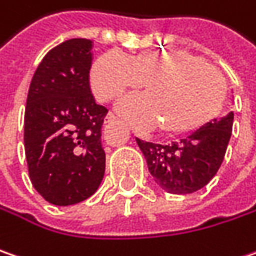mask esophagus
<instances>
[{"instance_id": "34e87169", "label": "esophagus", "mask_w": 256, "mask_h": 256, "mask_svg": "<svg viewBox=\"0 0 256 256\" xmlns=\"http://www.w3.org/2000/svg\"><path fill=\"white\" fill-rule=\"evenodd\" d=\"M120 120L115 114H112V112H109L108 115H106V118H105V124H114V122H116Z\"/></svg>"}]
</instances>
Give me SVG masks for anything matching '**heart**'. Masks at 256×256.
Returning a JSON list of instances; mask_svg holds the SVG:
<instances>
[{
    "mask_svg": "<svg viewBox=\"0 0 256 256\" xmlns=\"http://www.w3.org/2000/svg\"><path fill=\"white\" fill-rule=\"evenodd\" d=\"M90 80L100 102L146 84V95L124 98L118 109L135 128L160 126L164 136L198 130L218 112L224 98L222 78L203 60L180 52H142L131 58L109 52L98 58Z\"/></svg>",
    "mask_w": 256,
    "mask_h": 256,
    "instance_id": "b5f03b06",
    "label": "heart"
}]
</instances>
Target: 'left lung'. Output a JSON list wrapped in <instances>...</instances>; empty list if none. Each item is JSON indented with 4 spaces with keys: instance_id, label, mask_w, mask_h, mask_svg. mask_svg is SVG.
Instances as JSON below:
<instances>
[{
    "instance_id": "obj_1",
    "label": "left lung",
    "mask_w": 256,
    "mask_h": 256,
    "mask_svg": "<svg viewBox=\"0 0 256 256\" xmlns=\"http://www.w3.org/2000/svg\"><path fill=\"white\" fill-rule=\"evenodd\" d=\"M234 112L213 120L180 142L161 146L136 144L147 160L148 172L162 190L172 194H188L208 184L218 172L232 135Z\"/></svg>"
}]
</instances>
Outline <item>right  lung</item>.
<instances>
[{"label": "right lung", "mask_w": 256, "mask_h": 256, "mask_svg": "<svg viewBox=\"0 0 256 256\" xmlns=\"http://www.w3.org/2000/svg\"><path fill=\"white\" fill-rule=\"evenodd\" d=\"M94 42L70 38L52 48L34 73L24 115L28 174L42 198L70 206L90 198L105 174L98 105L89 72Z\"/></svg>", "instance_id": "1"}]
</instances>
